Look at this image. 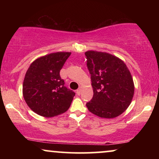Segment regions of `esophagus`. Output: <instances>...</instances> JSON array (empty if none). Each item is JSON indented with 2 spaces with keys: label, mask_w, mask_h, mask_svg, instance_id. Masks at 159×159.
Segmentation results:
<instances>
[{
  "label": "esophagus",
  "mask_w": 159,
  "mask_h": 159,
  "mask_svg": "<svg viewBox=\"0 0 159 159\" xmlns=\"http://www.w3.org/2000/svg\"><path fill=\"white\" fill-rule=\"evenodd\" d=\"M81 91H82V88L81 87H80V88L77 90V94L78 95H80V94H81Z\"/></svg>",
  "instance_id": "esophagus-1"
}]
</instances>
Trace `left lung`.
I'll list each match as a JSON object with an SVG mask.
<instances>
[{
    "label": "left lung",
    "mask_w": 159,
    "mask_h": 159,
    "mask_svg": "<svg viewBox=\"0 0 159 159\" xmlns=\"http://www.w3.org/2000/svg\"><path fill=\"white\" fill-rule=\"evenodd\" d=\"M93 97L86 103L88 110L101 118L122 114L131 103L134 86L131 73L122 60L105 52H85Z\"/></svg>",
    "instance_id": "left-lung-1"
}]
</instances>
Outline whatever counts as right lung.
<instances>
[{"mask_svg": "<svg viewBox=\"0 0 159 159\" xmlns=\"http://www.w3.org/2000/svg\"><path fill=\"white\" fill-rule=\"evenodd\" d=\"M71 55L57 52L37 58L30 64L23 82V96L27 106L37 114L53 117L70 107L74 91L64 86L60 71Z\"/></svg>", "mask_w": 159, "mask_h": 159, "instance_id": "right-lung-1", "label": "right lung"}]
</instances>
